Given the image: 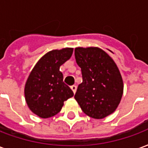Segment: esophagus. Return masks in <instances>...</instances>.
Listing matches in <instances>:
<instances>
[{"mask_svg": "<svg viewBox=\"0 0 148 148\" xmlns=\"http://www.w3.org/2000/svg\"><path fill=\"white\" fill-rule=\"evenodd\" d=\"M71 89H72V90L73 91V93L75 94V91H76V86H75V85H73V86L71 87Z\"/></svg>", "mask_w": 148, "mask_h": 148, "instance_id": "obj_1", "label": "esophagus"}]
</instances>
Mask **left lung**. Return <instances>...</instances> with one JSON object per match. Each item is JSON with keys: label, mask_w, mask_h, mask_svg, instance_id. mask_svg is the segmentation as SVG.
<instances>
[{"label": "left lung", "mask_w": 148, "mask_h": 148, "mask_svg": "<svg viewBox=\"0 0 148 148\" xmlns=\"http://www.w3.org/2000/svg\"><path fill=\"white\" fill-rule=\"evenodd\" d=\"M75 58L83 76L75 99L83 112L95 119L113 114L120 104L124 90L116 63L99 47H76Z\"/></svg>", "instance_id": "obj_1"}]
</instances>
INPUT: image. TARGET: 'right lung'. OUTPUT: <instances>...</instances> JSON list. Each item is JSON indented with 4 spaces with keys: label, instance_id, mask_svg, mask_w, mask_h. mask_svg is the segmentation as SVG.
Returning a JSON list of instances; mask_svg holds the SVG:
<instances>
[{
    "label": "right lung",
    "instance_id": "right-lung-1",
    "mask_svg": "<svg viewBox=\"0 0 148 148\" xmlns=\"http://www.w3.org/2000/svg\"><path fill=\"white\" fill-rule=\"evenodd\" d=\"M73 48L53 49L40 58L27 79L25 100L32 113L48 118L61 111L64 102L73 96L63 82L60 67L72 57Z\"/></svg>",
    "mask_w": 148,
    "mask_h": 148
}]
</instances>
